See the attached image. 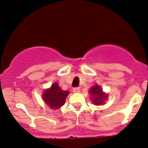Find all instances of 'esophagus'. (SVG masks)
<instances>
[{
    "label": "esophagus",
    "mask_w": 148,
    "mask_h": 148,
    "mask_svg": "<svg viewBox=\"0 0 148 148\" xmlns=\"http://www.w3.org/2000/svg\"><path fill=\"white\" fill-rule=\"evenodd\" d=\"M79 91H80V88H79V87H76V88H73L74 93H79Z\"/></svg>",
    "instance_id": "1"
}]
</instances>
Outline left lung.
<instances>
[{
    "label": "left lung",
    "instance_id": "left-lung-1",
    "mask_svg": "<svg viewBox=\"0 0 148 148\" xmlns=\"http://www.w3.org/2000/svg\"><path fill=\"white\" fill-rule=\"evenodd\" d=\"M90 94L91 95L92 102L95 105H100L103 104L107 100V95L102 92V89L100 86L95 85L91 88L89 91Z\"/></svg>",
    "mask_w": 148,
    "mask_h": 148
}]
</instances>
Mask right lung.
Listing matches in <instances>:
<instances>
[{
    "label": "right lung",
    "mask_w": 148,
    "mask_h": 148,
    "mask_svg": "<svg viewBox=\"0 0 148 148\" xmlns=\"http://www.w3.org/2000/svg\"><path fill=\"white\" fill-rule=\"evenodd\" d=\"M69 91H63L57 82L54 83L49 89H47L43 94L44 102L51 109H59L65 102Z\"/></svg>",
    "instance_id": "obj_1"
}]
</instances>
